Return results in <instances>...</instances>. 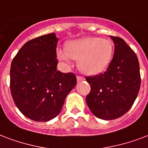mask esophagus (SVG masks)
<instances>
[{
  "label": "esophagus",
  "mask_w": 148,
  "mask_h": 148,
  "mask_svg": "<svg viewBox=\"0 0 148 148\" xmlns=\"http://www.w3.org/2000/svg\"><path fill=\"white\" fill-rule=\"evenodd\" d=\"M82 81H84V77H81V76L77 77V82H82Z\"/></svg>",
  "instance_id": "34e87169"
}]
</instances>
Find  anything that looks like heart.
<instances>
[{"label": "heart", "instance_id": "heart-1", "mask_svg": "<svg viewBox=\"0 0 148 148\" xmlns=\"http://www.w3.org/2000/svg\"><path fill=\"white\" fill-rule=\"evenodd\" d=\"M66 49H58L57 57L70 62L78 60L77 66L84 74L95 76L106 71L114 54V43L111 39L100 37H83L67 42Z\"/></svg>", "mask_w": 148, "mask_h": 148}]
</instances>
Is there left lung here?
Segmentation results:
<instances>
[{"instance_id": "left-lung-1", "label": "left lung", "mask_w": 148, "mask_h": 148, "mask_svg": "<svg viewBox=\"0 0 148 148\" xmlns=\"http://www.w3.org/2000/svg\"><path fill=\"white\" fill-rule=\"evenodd\" d=\"M110 37L115 50L106 71L86 77L91 86L86 97L87 105L95 116L105 120L117 119L129 111L140 87L137 55L123 39Z\"/></svg>"}]
</instances>
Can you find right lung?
Segmentation results:
<instances>
[{
  "label": "right lung",
  "instance_id": "1",
  "mask_svg": "<svg viewBox=\"0 0 148 148\" xmlns=\"http://www.w3.org/2000/svg\"><path fill=\"white\" fill-rule=\"evenodd\" d=\"M55 33L28 41L11 62L10 88L22 114L37 122L51 120L60 114L64 101L77 84L73 73L56 70Z\"/></svg>",
  "mask_w": 148,
  "mask_h": 148
}]
</instances>
